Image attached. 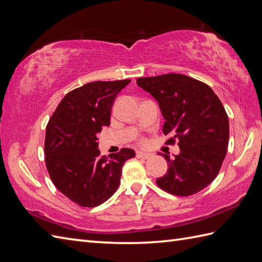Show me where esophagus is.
Listing matches in <instances>:
<instances>
[{"label": "esophagus", "instance_id": "34e87169", "mask_svg": "<svg viewBox=\"0 0 262 262\" xmlns=\"http://www.w3.org/2000/svg\"><path fill=\"white\" fill-rule=\"evenodd\" d=\"M152 155L149 153H145V152H136V158L138 159H143V160H147L151 158Z\"/></svg>", "mask_w": 262, "mask_h": 262}]
</instances>
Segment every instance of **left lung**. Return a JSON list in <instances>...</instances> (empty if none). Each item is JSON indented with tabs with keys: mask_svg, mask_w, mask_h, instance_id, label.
I'll return each mask as SVG.
<instances>
[{
	"mask_svg": "<svg viewBox=\"0 0 262 262\" xmlns=\"http://www.w3.org/2000/svg\"><path fill=\"white\" fill-rule=\"evenodd\" d=\"M138 86L158 100L168 141H178L179 155L170 159L169 169L157 179L158 186L176 196L203 190L219 174L229 145V117L210 86L190 76L169 73L138 77Z\"/></svg>",
	"mask_w": 262,
	"mask_h": 262,
	"instance_id": "1",
	"label": "left lung"
}]
</instances>
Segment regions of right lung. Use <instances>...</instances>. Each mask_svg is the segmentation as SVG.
<instances>
[{
    "mask_svg": "<svg viewBox=\"0 0 262 262\" xmlns=\"http://www.w3.org/2000/svg\"><path fill=\"white\" fill-rule=\"evenodd\" d=\"M130 80L96 81L69 92L46 127L45 162L58 190L82 207L109 199L120 183L121 169L135 157L130 148L101 157L98 134L110 125L117 93Z\"/></svg>",
    "mask_w": 262,
    "mask_h": 262,
    "instance_id": "add662e5",
    "label": "right lung"
}]
</instances>
